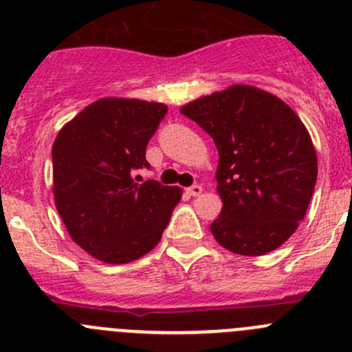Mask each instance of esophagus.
Wrapping results in <instances>:
<instances>
[{
  "label": "esophagus",
  "instance_id": "obj_1",
  "mask_svg": "<svg viewBox=\"0 0 352 352\" xmlns=\"http://www.w3.org/2000/svg\"><path fill=\"white\" fill-rule=\"evenodd\" d=\"M202 192H204L202 185H193V186H190V188H186V193L192 197H199Z\"/></svg>",
  "mask_w": 352,
  "mask_h": 352
}]
</instances>
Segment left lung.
Listing matches in <instances>:
<instances>
[{
  "label": "left lung",
  "instance_id": "1",
  "mask_svg": "<svg viewBox=\"0 0 352 352\" xmlns=\"http://www.w3.org/2000/svg\"><path fill=\"white\" fill-rule=\"evenodd\" d=\"M179 112L212 136L219 153L216 242L240 256L278 249L306 216L316 185V150L299 116L249 85L200 96Z\"/></svg>",
  "mask_w": 352,
  "mask_h": 352
}]
</instances>
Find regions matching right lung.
<instances>
[{
    "label": "right lung",
    "mask_w": 352,
    "mask_h": 352,
    "mask_svg": "<svg viewBox=\"0 0 352 352\" xmlns=\"http://www.w3.org/2000/svg\"><path fill=\"white\" fill-rule=\"evenodd\" d=\"M167 107L107 96L70 119L53 143V197L70 239L107 264L148 254L162 239L182 188L136 183Z\"/></svg>",
    "instance_id": "add662e5"
}]
</instances>
